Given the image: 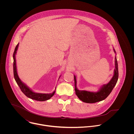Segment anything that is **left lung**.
Here are the masks:
<instances>
[{"label":"left lung","instance_id":"1","mask_svg":"<svg viewBox=\"0 0 134 134\" xmlns=\"http://www.w3.org/2000/svg\"><path fill=\"white\" fill-rule=\"evenodd\" d=\"M114 52L115 53V49ZM119 77L118 62L116 57H115V70L114 75L111 80L107 85H104L99 91L97 92H91L87 91H80L76 88V77L74 76L75 81V90L76 94L78 97L82 102L87 103H94L102 101L105 99L110 94L115 87Z\"/></svg>","mask_w":134,"mask_h":134}]
</instances>
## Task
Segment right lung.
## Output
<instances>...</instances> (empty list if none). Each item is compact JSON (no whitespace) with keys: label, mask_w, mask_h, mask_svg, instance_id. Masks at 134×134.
<instances>
[{"label":"right lung","mask_w":134,"mask_h":134,"mask_svg":"<svg viewBox=\"0 0 134 134\" xmlns=\"http://www.w3.org/2000/svg\"><path fill=\"white\" fill-rule=\"evenodd\" d=\"M19 44L16 46L13 55V73L15 80L19 86V88L20 89L22 92L28 97L31 98L32 99H35L38 101H45L50 99L54 95L55 93V91L50 94H43V93H35L30 90L24 83H23L19 79V77L18 76L17 71H16V60H15V54L16 53V51L18 48Z\"/></svg>","instance_id":"right-lung-1"}]
</instances>
